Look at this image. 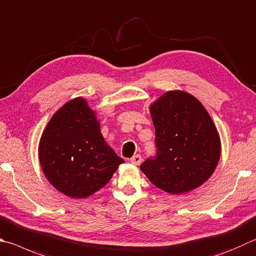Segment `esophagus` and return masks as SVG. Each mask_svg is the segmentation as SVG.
I'll use <instances>...</instances> for the list:
<instances>
[{
    "label": "esophagus",
    "instance_id": "esophagus-1",
    "mask_svg": "<svg viewBox=\"0 0 256 256\" xmlns=\"http://www.w3.org/2000/svg\"><path fill=\"white\" fill-rule=\"evenodd\" d=\"M130 161H131V164H136V166H138L141 164V161H142V158H141V156L140 154H136V156H133L131 159H130Z\"/></svg>",
    "mask_w": 256,
    "mask_h": 256
}]
</instances>
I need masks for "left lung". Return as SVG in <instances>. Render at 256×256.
Returning a JSON list of instances; mask_svg holds the SVG:
<instances>
[{"mask_svg":"<svg viewBox=\"0 0 256 256\" xmlns=\"http://www.w3.org/2000/svg\"><path fill=\"white\" fill-rule=\"evenodd\" d=\"M156 128V156L142 172L164 192L179 194L202 186L220 158V138L212 120L196 97L170 90L150 106Z\"/></svg>","mask_w":256,"mask_h":256,"instance_id":"obj_1","label":"left lung"}]
</instances>
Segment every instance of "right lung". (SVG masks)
<instances>
[{"label":"right lung","mask_w":256,"mask_h":256,"mask_svg":"<svg viewBox=\"0 0 256 256\" xmlns=\"http://www.w3.org/2000/svg\"><path fill=\"white\" fill-rule=\"evenodd\" d=\"M39 161L49 182L72 198L98 192L124 162L104 140L82 97L69 100L50 118L40 138Z\"/></svg>","instance_id":"obj_1"}]
</instances>
